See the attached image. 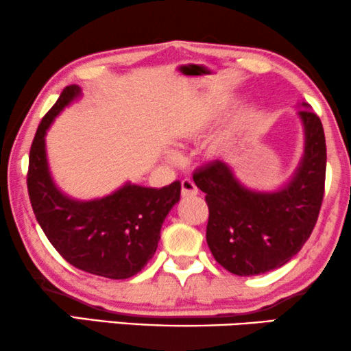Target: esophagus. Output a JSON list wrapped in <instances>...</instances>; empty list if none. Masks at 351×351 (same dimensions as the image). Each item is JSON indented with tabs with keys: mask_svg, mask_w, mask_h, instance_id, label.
I'll return each mask as SVG.
<instances>
[{
	"mask_svg": "<svg viewBox=\"0 0 351 351\" xmlns=\"http://www.w3.org/2000/svg\"><path fill=\"white\" fill-rule=\"evenodd\" d=\"M197 186L194 184V181L191 180H182L181 181V195L184 199H189V197H195L197 195Z\"/></svg>",
	"mask_w": 351,
	"mask_h": 351,
	"instance_id": "obj_1",
	"label": "esophagus"
}]
</instances>
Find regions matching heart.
Returning a JSON list of instances; mask_svg holds the SVG:
<instances>
[{
  "mask_svg": "<svg viewBox=\"0 0 351 351\" xmlns=\"http://www.w3.org/2000/svg\"><path fill=\"white\" fill-rule=\"evenodd\" d=\"M226 149V141H218L216 145L213 146V152H221Z\"/></svg>",
  "mask_w": 351,
  "mask_h": 351,
  "instance_id": "heart-1",
  "label": "heart"
}]
</instances>
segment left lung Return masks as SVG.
<instances>
[{
  "instance_id": "1",
  "label": "left lung",
  "mask_w": 351,
  "mask_h": 351,
  "mask_svg": "<svg viewBox=\"0 0 351 351\" xmlns=\"http://www.w3.org/2000/svg\"><path fill=\"white\" fill-rule=\"evenodd\" d=\"M299 116L305 154L285 189L272 194L245 189L219 160L194 171L208 205L206 243L230 274L253 276L281 267L299 253L317 224L324 197V130L313 111L300 110Z\"/></svg>"
}]
</instances>
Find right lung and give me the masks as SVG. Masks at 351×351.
Returning <instances> with one entry per match:
<instances>
[{
    "mask_svg": "<svg viewBox=\"0 0 351 351\" xmlns=\"http://www.w3.org/2000/svg\"><path fill=\"white\" fill-rule=\"evenodd\" d=\"M68 86L39 122L29 147L27 187L33 213L66 263L87 274L124 280L141 272L157 250L165 216L178 204L180 181L152 189L125 184L100 200L76 202L53 186L44 135L58 112L79 95Z\"/></svg>",
    "mask_w": 351,
    "mask_h": 351,
    "instance_id": "add662e5",
    "label": "right lung"
}]
</instances>
